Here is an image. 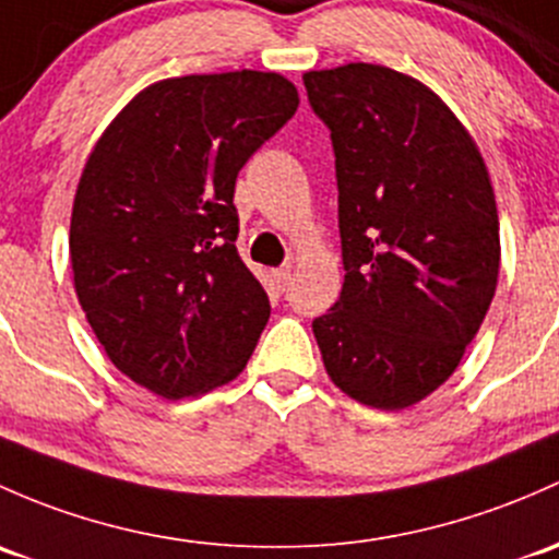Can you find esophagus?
<instances>
[{"instance_id":"obj_1","label":"esophagus","mask_w":559,"mask_h":559,"mask_svg":"<svg viewBox=\"0 0 559 559\" xmlns=\"http://www.w3.org/2000/svg\"><path fill=\"white\" fill-rule=\"evenodd\" d=\"M275 284H278L281 292L289 289V284H292V267H289V264H286V267L275 270Z\"/></svg>"}]
</instances>
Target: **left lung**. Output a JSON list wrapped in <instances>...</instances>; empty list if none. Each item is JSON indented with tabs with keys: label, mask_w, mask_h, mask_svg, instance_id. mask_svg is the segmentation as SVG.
Here are the masks:
<instances>
[{
	"label": "left lung",
	"mask_w": 559,
	"mask_h": 559,
	"mask_svg": "<svg viewBox=\"0 0 559 559\" xmlns=\"http://www.w3.org/2000/svg\"><path fill=\"white\" fill-rule=\"evenodd\" d=\"M329 128L345 284L313 319L329 378L404 409L437 391L477 337L501 240L477 144L437 93L374 63L308 72Z\"/></svg>",
	"instance_id": "left-lung-1"
}]
</instances>
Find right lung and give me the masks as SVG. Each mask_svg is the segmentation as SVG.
Segmentation results:
<instances>
[{
  "label": "right lung",
  "instance_id": "right-lung-1",
  "mask_svg": "<svg viewBox=\"0 0 559 559\" xmlns=\"http://www.w3.org/2000/svg\"><path fill=\"white\" fill-rule=\"evenodd\" d=\"M297 107V87L273 72L163 80L87 157L69 230L74 289L139 385L195 396L254 354L270 299L235 249V179Z\"/></svg>",
  "mask_w": 559,
  "mask_h": 559
}]
</instances>
